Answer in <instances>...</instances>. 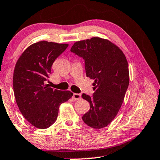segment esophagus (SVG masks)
Returning a JSON list of instances; mask_svg holds the SVG:
<instances>
[{"label":"esophagus","mask_w":160,"mask_h":160,"mask_svg":"<svg viewBox=\"0 0 160 160\" xmlns=\"http://www.w3.org/2000/svg\"><path fill=\"white\" fill-rule=\"evenodd\" d=\"M81 98V94L80 93H73V96H72V99L74 101H77V100H79Z\"/></svg>","instance_id":"1"}]
</instances>
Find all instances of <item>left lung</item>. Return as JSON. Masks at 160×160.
I'll return each mask as SVG.
<instances>
[{"label":"left lung","mask_w":160,"mask_h":160,"mask_svg":"<svg viewBox=\"0 0 160 160\" xmlns=\"http://www.w3.org/2000/svg\"><path fill=\"white\" fill-rule=\"evenodd\" d=\"M70 51L85 60L86 76L94 80L93 96L82 95L90 103L83 122L95 129L104 128L118 114L129 85L125 56L115 44L98 37L75 42Z\"/></svg>","instance_id":"1"}]
</instances>
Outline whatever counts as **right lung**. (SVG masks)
<instances>
[{"label": "right lung", "mask_w": 160, "mask_h": 160, "mask_svg": "<svg viewBox=\"0 0 160 160\" xmlns=\"http://www.w3.org/2000/svg\"><path fill=\"white\" fill-rule=\"evenodd\" d=\"M68 44L42 40L28 47L16 64L13 76L16 102L24 118L35 127L48 128L57 120L61 103L73 93L45 84L51 67Z\"/></svg>", "instance_id": "right-lung-1"}]
</instances>
